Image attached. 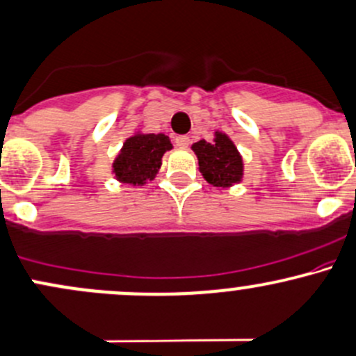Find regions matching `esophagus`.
<instances>
[{
    "label": "esophagus",
    "instance_id": "1",
    "mask_svg": "<svg viewBox=\"0 0 356 356\" xmlns=\"http://www.w3.org/2000/svg\"><path fill=\"white\" fill-rule=\"evenodd\" d=\"M175 145L177 147H181V148H186V147H189V143H191V138L187 135H181V136H175Z\"/></svg>",
    "mask_w": 356,
    "mask_h": 356
}]
</instances>
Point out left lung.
<instances>
[{
  "instance_id": "1",
  "label": "left lung",
  "mask_w": 356,
  "mask_h": 356,
  "mask_svg": "<svg viewBox=\"0 0 356 356\" xmlns=\"http://www.w3.org/2000/svg\"><path fill=\"white\" fill-rule=\"evenodd\" d=\"M197 155L199 170L209 184L216 187H228L241 181L243 175V162L236 147L225 134L216 131L214 142H201L193 145Z\"/></svg>"
}]
</instances>
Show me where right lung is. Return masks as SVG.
Here are the masks:
<instances>
[{
    "instance_id": "1",
    "label": "right lung",
    "mask_w": 356,
    "mask_h": 356,
    "mask_svg": "<svg viewBox=\"0 0 356 356\" xmlns=\"http://www.w3.org/2000/svg\"><path fill=\"white\" fill-rule=\"evenodd\" d=\"M169 136L159 134H138L123 143L120 155L113 163V174L121 182L142 186L152 181L160 169L162 155L170 150Z\"/></svg>"
}]
</instances>
